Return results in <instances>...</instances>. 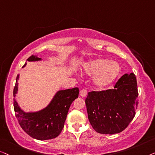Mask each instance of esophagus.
<instances>
[{
    "mask_svg": "<svg viewBox=\"0 0 155 155\" xmlns=\"http://www.w3.org/2000/svg\"><path fill=\"white\" fill-rule=\"evenodd\" d=\"M87 95V91L86 89H82L80 91V95L81 97H85Z\"/></svg>",
    "mask_w": 155,
    "mask_h": 155,
    "instance_id": "34e87169",
    "label": "esophagus"
}]
</instances>
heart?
Wrapping results in <instances>:
<instances>
[{"mask_svg": "<svg viewBox=\"0 0 155 155\" xmlns=\"http://www.w3.org/2000/svg\"><path fill=\"white\" fill-rule=\"evenodd\" d=\"M84 71L93 77V84L97 88H104L112 83L121 71V67L114 61L96 59L84 64Z\"/></svg>", "mask_w": 155, "mask_h": 155, "instance_id": "heart-1", "label": "heart"}]
</instances>
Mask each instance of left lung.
Returning a JSON list of instances; mask_svg holds the SVG:
<instances>
[{
	"mask_svg": "<svg viewBox=\"0 0 155 155\" xmlns=\"http://www.w3.org/2000/svg\"><path fill=\"white\" fill-rule=\"evenodd\" d=\"M137 88L136 76L130 73L122 76L113 89L89 92L85 102L93 129L102 134L123 131L136 114Z\"/></svg>",
	"mask_w": 155,
	"mask_h": 155,
	"instance_id": "1",
	"label": "left lung"
}]
</instances>
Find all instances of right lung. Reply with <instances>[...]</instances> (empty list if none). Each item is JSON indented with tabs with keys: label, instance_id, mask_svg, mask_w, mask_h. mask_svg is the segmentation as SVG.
Listing matches in <instances>:
<instances>
[{
	"label": "right lung",
	"instance_id": "add662e5",
	"mask_svg": "<svg viewBox=\"0 0 155 155\" xmlns=\"http://www.w3.org/2000/svg\"><path fill=\"white\" fill-rule=\"evenodd\" d=\"M27 60L37 62L42 59L37 55H31ZM19 77V74L17 77L13 91L14 97L18 91ZM78 88L58 91L48 106L37 112H25L14 98L15 116L21 128L31 138L39 140L55 138L62 131L69 109L74 100L78 97Z\"/></svg>",
	"mask_w": 155,
	"mask_h": 155
}]
</instances>
